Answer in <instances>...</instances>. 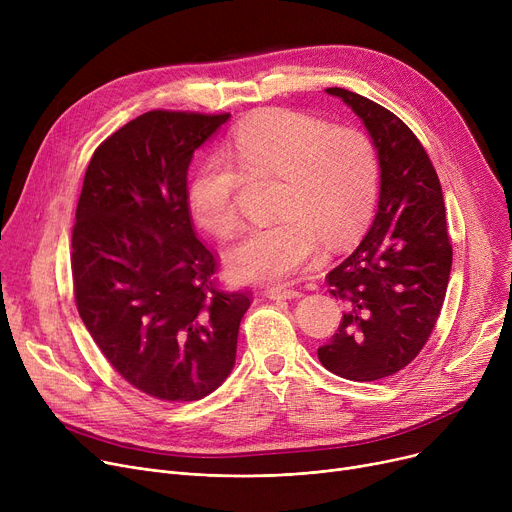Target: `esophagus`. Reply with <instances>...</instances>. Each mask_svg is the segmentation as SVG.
I'll list each match as a JSON object with an SVG mask.
<instances>
[{"label":"esophagus","instance_id":"34e87169","mask_svg":"<svg viewBox=\"0 0 512 512\" xmlns=\"http://www.w3.org/2000/svg\"><path fill=\"white\" fill-rule=\"evenodd\" d=\"M265 297L267 299H297V297H301V290L290 288V286H270V288H265Z\"/></svg>","mask_w":512,"mask_h":512}]
</instances>
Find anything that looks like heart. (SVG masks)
I'll return each instance as SVG.
<instances>
[{"label":"heart","mask_w":512,"mask_h":512,"mask_svg":"<svg viewBox=\"0 0 512 512\" xmlns=\"http://www.w3.org/2000/svg\"><path fill=\"white\" fill-rule=\"evenodd\" d=\"M226 155L209 159L188 191L195 220L218 238H232L240 228L236 195L245 178H278V220L251 228L228 253L240 280H286L315 257L321 240L328 249L348 247L378 199V151L353 126L267 110L234 128Z\"/></svg>","instance_id":"b5f03b06"}]
</instances>
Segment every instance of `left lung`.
<instances>
[{
    "label": "left lung",
    "instance_id": "obj_1",
    "mask_svg": "<svg viewBox=\"0 0 512 512\" xmlns=\"http://www.w3.org/2000/svg\"><path fill=\"white\" fill-rule=\"evenodd\" d=\"M328 93L367 126L382 191L371 230L326 276L344 313L317 357L340 378L375 382L407 367L436 328L452 265L446 207L432 159L405 122L353 91Z\"/></svg>",
    "mask_w": 512,
    "mask_h": 512
}]
</instances>
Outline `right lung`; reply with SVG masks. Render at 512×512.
<instances>
[{
    "label": "right lung",
    "mask_w": 512,
    "mask_h": 512,
    "mask_svg": "<svg viewBox=\"0 0 512 512\" xmlns=\"http://www.w3.org/2000/svg\"><path fill=\"white\" fill-rule=\"evenodd\" d=\"M230 114L151 110L93 153L72 228L80 319L122 378L147 396L199 400L234 367L249 290H224L197 238L188 164Z\"/></svg>",
    "instance_id": "obj_1"
}]
</instances>
